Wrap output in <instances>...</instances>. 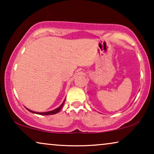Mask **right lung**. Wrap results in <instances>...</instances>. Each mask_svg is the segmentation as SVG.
Returning <instances> with one entry per match:
<instances>
[{"instance_id":"obj_1","label":"right lung","mask_w":154,"mask_h":154,"mask_svg":"<svg viewBox=\"0 0 154 154\" xmlns=\"http://www.w3.org/2000/svg\"><path fill=\"white\" fill-rule=\"evenodd\" d=\"M64 102H63L62 104H61L60 106L58 107V108L55 109H54V110H52V111H48V112L40 113V112H35V111H31V110H30V109H27V108H26V109L28 111H30V112H31V113H36V114H40V115H52V114H55V113H57L59 111H60V109H62V107L63 106V105H64Z\"/></svg>"}]
</instances>
